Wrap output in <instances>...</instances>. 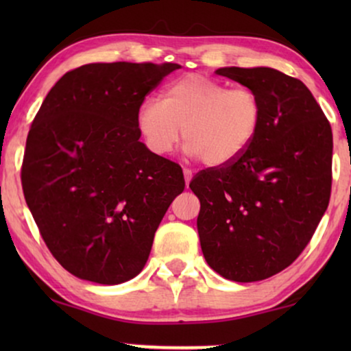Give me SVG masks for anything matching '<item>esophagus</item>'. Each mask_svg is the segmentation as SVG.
I'll return each mask as SVG.
<instances>
[{"mask_svg":"<svg viewBox=\"0 0 351 351\" xmlns=\"http://www.w3.org/2000/svg\"><path fill=\"white\" fill-rule=\"evenodd\" d=\"M184 177H185V185L189 186L190 185V182H191V177H193V172H191L190 169H184Z\"/></svg>","mask_w":351,"mask_h":351,"instance_id":"obj_1","label":"esophagus"}]
</instances>
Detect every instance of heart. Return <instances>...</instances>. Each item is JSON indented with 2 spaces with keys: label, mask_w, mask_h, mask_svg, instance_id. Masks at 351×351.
<instances>
[{
  "label": "heart",
  "mask_w": 351,
  "mask_h": 351,
  "mask_svg": "<svg viewBox=\"0 0 351 351\" xmlns=\"http://www.w3.org/2000/svg\"><path fill=\"white\" fill-rule=\"evenodd\" d=\"M263 107L249 88H228L209 76L190 73L162 89L161 102L143 99L136 126L148 152L167 156L180 138L189 156L220 167L238 160L262 126Z\"/></svg>",
  "instance_id": "1"
}]
</instances>
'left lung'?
<instances>
[{
    "mask_svg": "<svg viewBox=\"0 0 351 351\" xmlns=\"http://www.w3.org/2000/svg\"><path fill=\"white\" fill-rule=\"evenodd\" d=\"M215 73L257 93L263 119L238 160L190 182L201 203V249L227 280H267L300 256L328 209L332 131L300 80L268 66H225Z\"/></svg>",
    "mask_w": 351,
    "mask_h": 351,
    "instance_id": "8db88e82",
    "label": "left lung"
}]
</instances>
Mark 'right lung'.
<instances>
[{"label":"right lung","mask_w":351,"mask_h":351,"mask_svg":"<svg viewBox=\"0 0 351 351\" xmlns=\"http://www.w3.org/2000/svg\"><path fill=\"white\" fill-rule=\"evenodd\" d=\"M177 64H88L62 76L33 119L22 162L27 206L56 261L81 280L137 276L158 225L185 189L182 167L155 156L138 105Z\"/></svg>","instance_id":"obj_1"}]
</instances>
